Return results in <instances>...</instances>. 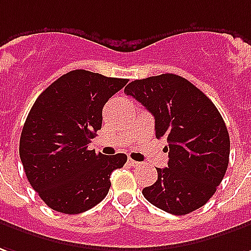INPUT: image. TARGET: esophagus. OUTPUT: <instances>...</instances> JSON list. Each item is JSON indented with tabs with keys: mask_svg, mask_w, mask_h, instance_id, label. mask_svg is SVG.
Segmentation results:
<instances>
[{
	"mask_svg": "<svg viewBox=\"0 0 251 251\" xmlns=\"http://www.w3.org/2000/svg\"><path fill=\"white\" fill-rule=\"evenodd\" d=\"M127 163H129L130 166H134V167H137V166H140V163L136 162V160H133V159H129V160H127Z\"/></svg>",
	"mask_w": 251,
	"mask_h": 251,
	"instance_id": "1",
	"label": "esophagus"
}]
</instances>
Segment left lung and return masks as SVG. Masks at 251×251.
I'll use <instances>...</instances> for the list:
<instances>
[{"mask_svg": "<svg viewBox=\"0 0 251 251\" xmlns=\"http://www.w3.org/2000/svg\"><path fill=\"white\" fill-rule=\"evenodd\" d=\"M155 117L156 138L164 137L168 164L144 187L151 204L173 215L201 208L216 192L229 159L227 126L212 100L173 73L134 80L125 87Z\"/></svg>", "mask_w": 251, "mask_h": 251, "instance_id": "left-lung-1", "label": "left lung"}]
</instances>
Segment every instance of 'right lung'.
<instances>
[{
  "mask_svg": "<svg viewBox=\"0 0 251 251\" xmlns=\"http://www.w3.org/2000/svg\"><path fill=\"white\" fill-rule=\"evenodd\" d=\"M126 83L77 69L35 100L19 152L28 182L54 211L77 215L94 208L107 196L111 173L127 160L125 153L104 156L88 150L100 130L103 106Z\"/></svg>",
  "mask_w": 251,
  "mask_h": 251,
  "instance_id": "right-lung-1",
  "label": "right lung"
}]
</instances>
